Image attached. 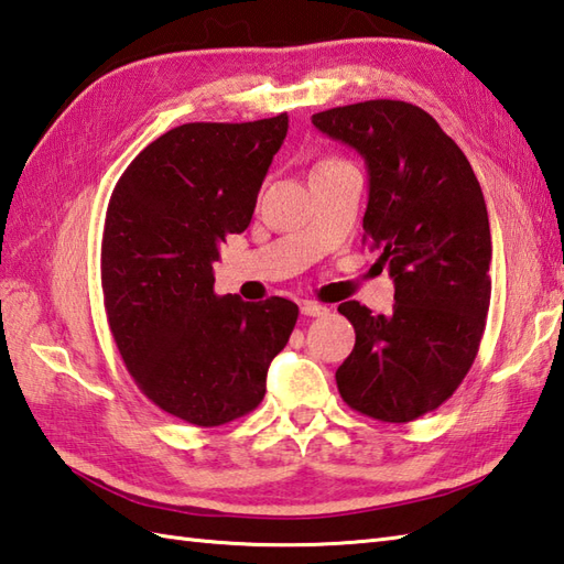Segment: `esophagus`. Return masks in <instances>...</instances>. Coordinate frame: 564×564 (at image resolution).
Listing matches in <instances>:
<instances>
[{"instance_id":"1","label":"esophagus","mask_w":564,"mask_h":564,"mask_svg":"<svg viewBox=\"0 0 564 564\" xmlns=\"http://www.w3.org/2000/svg\"><path fill=\"white\" fill-rule=\"evenodd\" d=\"M301 313L307 315V317H325L329 313V307L322 305V303H315V301H303Z\"/></svg>"}]
</instances>
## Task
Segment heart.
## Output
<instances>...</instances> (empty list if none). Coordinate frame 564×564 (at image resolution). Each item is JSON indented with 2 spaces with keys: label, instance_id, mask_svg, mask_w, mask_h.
<instances>
[{
  "label": "heart",
  "instance_id": "obj_1",
  "mask_svg": "<svg viewBox=\"0 0 564 564\" xmlns=\"http://www.w3.org/2000/svg\"><path fill=\"white\" fill-rule=\"evenodd\" d=\"M339 162H344V160H337V158H325V160H319L317 164H315V170H319V166H329V164H339Z\"/></svg>",
  "mask_w": 564,
  "mask_h": 564
}]
</instances>
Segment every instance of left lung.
<instances>
[{
	"label": "left lung",
	"mask_w": 564,
	"mask_h": 564,
	"mask_svg": "<svg viewBox=\"0 0 564 564\" xmlns=\"http://www.w3.org/2000/svg\"><path fill=\"white\" fill-rule=\"evenodd\" d=\"M368 170L364 239L394 281L392 315L339 305L356 344L337 370L351 410L404 424L446 402L470 370L487 322L492 235L480 182L424 109L376 99L313 116Z\"/></svg>",
	"instance_id": "left-lung-1"
}]
</instances>
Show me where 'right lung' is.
<instances>
[{
  "mask_svg": "<svg viewBox=\"0 0 564 564\" xmlns=\"http://www.w3.org/2000/svg\"><path fill=\"white\" fill-rule=\"evenodd\" d=\"M289 116L184 123L128 164L106 210L101 289L113 341L148 400L196 426L259 406L297 319L285 297L215 295L213 261L245 232Z\"/></svg>",
  "mask_w": 564,
  "mask_h": 564,
  "instance_id": "obj_1",
  "label": "right lung"
}]
</instances>
